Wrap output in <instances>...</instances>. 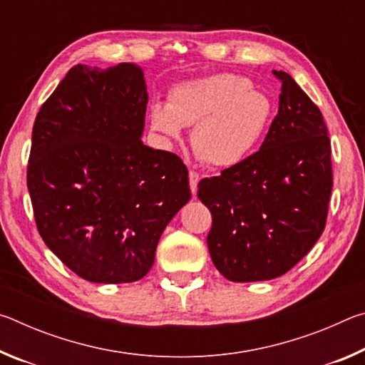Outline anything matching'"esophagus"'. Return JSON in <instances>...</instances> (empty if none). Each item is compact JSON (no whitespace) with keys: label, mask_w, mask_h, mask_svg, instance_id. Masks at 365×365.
Instances as JSON below:
<instances>
[{"label":"esophagus","mask_w":365,"mask_h":365,"mask_svg":"<svg viewBox=\"0 0 365 365\" xmlns=\"http://www.w3.org/2000/svg\"><path fill=\"white\" fill-rule=\"evenodd\" d=\"M188 177H190V188H191V193L196 195V191H197V182H200L201 177H200V174H197V172H195V170H190Z\"/></svg>","instance_id":"34e87169"}]
</instances>
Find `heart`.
Listing matches in <instances>:
<instances>
[{"label": "heart", "instance_id": "1", "mask_svg": "<svg viewBox=\"0 0 365 365\" xmlns=\"http://www.w3.org/2000/svg\"><path fill=\"white\" fill-rule=\"evenodd\" d=\"M272 103L251 80L237 73L188 80L169 93L168 104L150 109L154 132L177 140L183 127H193L191 146L211 168H233L250 156L267 128Z\"/></svg>", "mask_w": 365, "mask_h": 365}]
</instances>
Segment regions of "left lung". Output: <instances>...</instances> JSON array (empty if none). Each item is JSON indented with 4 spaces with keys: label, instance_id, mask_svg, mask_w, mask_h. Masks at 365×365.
Masks as SVG:
<instances>
[{
    "label": "left lung",
    "instance_id": "left-lung-1",
    "mask_svg": "<svg viewBox=\"0 0 365 365\" xmlns=\"http://www.w3.org/2000/svg\"><path fill=\"white\" fill-rule=\"evenodd\" d=\"M274 76L282 82L279 114L261 150L197 183L212 215L209 252L232 282L287 274L316 245L329 214L331 145L322 113L292 76Z\"/></svg>",
    "mask_w": 365,
    "mask_h": 365
}]
</instances>
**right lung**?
Masks as SVG:
<instances>
[{
  "label": "right lung",
  "instance_id": "right-lung-1",
  "mask_svg": "<svg viewBox=\"0 0 365 365\" xmlns=\"http://www.w3.org/2000/svg\"><path fill=\"white\" fill-rule=\"evenodd\" d=\"M146 104L138 66L77 64L36 114L27 168L36 228L88 282L143 279L191 197L183 160L141 141Z\"/></svg>",
  "mask_w": 365,
  "mask_h": 365
}]
</instances>
